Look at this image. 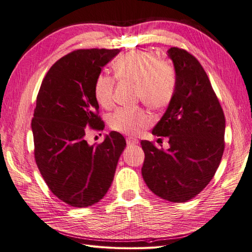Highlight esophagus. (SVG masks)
<instances>
[{
  "label": "esophagus",
  "mask_w": 252,
  "mask_h": 252,
  "mask_svg": "<svg viewBox=\"0 0 252 252\" xmlns=\"http://www.w3.org/2000/svg\"><path fill=\"white\" fill-rule=\"evenodd\" d=\"M126 142H127L128 145H135V144L139 143V140L133 138V136H128V138L126 139Z\"/></svg>",
  "instance_id": "esophagus-1"
}]
</instances>
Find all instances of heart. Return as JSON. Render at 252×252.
<instances>
[{
	"instance_id": "1",
	"label": "heart",
	"mask_w": 252,
	"mask_h": 252,
	"mask_svg": "<svg viewBox=\"0 0 252 252\" xmlns=\"http://www.w3.org/2000/svg\"><path fill=\"white\" fill-rule=\"evenodd\" d=\"M114 77L136 88V97L150 108L159 110L170 104L177 88V74L167 61L146 50H132L121 56L113 65ZM114 80L98 74L94 86L97 104L110 108L113 103ZM151 124L149 114L142 108H119L109 118L111 129L126 134H136Z\"/></svg>"
}]
</instances>
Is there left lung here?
I'll list each match as a JSON object with an SVG mask.
<instances>
[{"label": "left lung", "mask_w": 252, "mask_h": 252, "mask_svg": "<svg viewBox=\"0 0 252 252\" xmlns=\"http://www.w3.org/2000/svg\"><path fill=\"white\" fill-rule=\"evenodd\" d=\"M177 88L152 134L167 136L170 148L141 142L142 175L156 195L173 202L191 200L209 184L225 148V116L204 68L191 53L171 47Z\"/></svg>", "instance_id": "8db88e82"}]
</instances>
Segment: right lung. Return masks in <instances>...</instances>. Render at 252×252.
I'll use <instances>...</instances> for the list:
<instances>
[{
	"instance_id": "1",
	"label": "right lung",
	"mask_w": 252,
	"mask_h": 252,
	"mask_svg": "<svg viewBox=\"0 0 252 252\" xmlns=\"http://www.w3.org/2000/svg\"><path fill=\"white\" fill-rule=\"evenodd\" d=\"M120 49H79L53 64L41 84L32 121L34 158L51 192L84 208L101 201L113 181L126 141L111 131L90 146L88 128L103 130L94 81Z\"/></svg>"
}]
</instances>
